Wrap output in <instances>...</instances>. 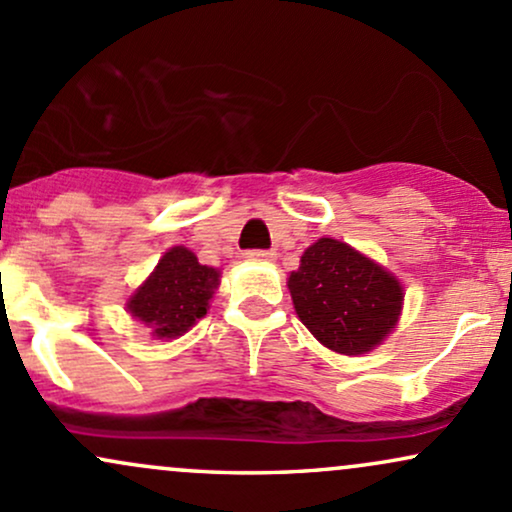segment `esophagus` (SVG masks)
Here are the masks:
<instances>
[{
  "label": "esophagus",
  "mask_w": 512,
  "mask_h": 512,
  "mask_svg": "<svg viewBox=\"0 0 512 512\" xmlns=\"http://www.w3.org/2000/svg\"><path fill=\"white\" fill-rule=\"evenodd\" d=\"M245 257H248L250 262H272L276 257L274 250H248L245 252Z\"/></svg>",
  "instance_id": "obj_1"
}]
</instances>
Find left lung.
Here are the masks:
<instances>
[{
	"label": "left lung",
	"instance_id": "1",
	"mask_svg": "<svg viewBox=\"0 0 512 512\" xmlns=\"http://www.w3.org/2000/svg\"><path fill=\"white\" fill-rule=\"evenodd\" d=\"M286 284L310 334L344 356L383 344L402 313L397 276L342 240L320 238L310 245Z\"/></svg>",
	"mask_w": 512,
	"mask_h": 512
}]
</instances>
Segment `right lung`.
<instances>
[{
    "label": "right lung",
    "instance_id": "1",
    "mask_svg": "<svg viewBox=\"0 0 512 512\" xmlns=\"http://www.w3.org/2000/svg\"><path fill=\"white\" fill-rule=\"evenodd\" d=\"M219 281V269L199 264L195 252L175 245L129 298L127 313L151 327L154 337L175 339L207 315Z\"/></svg>",
    "mask_w": 512,
    "mask_h": 512
}]
</instances>
